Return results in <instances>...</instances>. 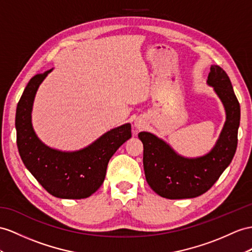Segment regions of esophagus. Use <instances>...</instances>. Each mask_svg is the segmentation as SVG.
I'll return each mask as SVG.
<instances>
[{
  "label": "esophagus",
  "mask_w": 252,
  "mask_h": 252,
  "mask_svg": "<svg viewBox=\"0 0 252 252\" xmlns=\"http://www.w3.org/2000/svg\"><path fill=\"white\" fill-rule=\"evenodd\" d=\"M146 124H147V121H146V119L144 117H138V118L135 119L134 126H136V128H138V130H140V128L145 127Z\"/></svg>",
  "instance_id": "1"
}]
</instances>
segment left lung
Returning a JSON list of instances; mask_svg holds the SVG:
<instances>
[{"instance_id": "1", "label": "left lung", "mask_w": 252, "mask_h": 252, "mask_svg": "<svg viewBox=\"0 0 252 252\" xmlns=\"http://www.w3.org/2000/svg\"><path fill=\"white\" fill-rule=\"evenodd\" d=\"M208 84L214 88L225 111V122L214 148L203 157L189 158L149 132H140L144 170L148 184L167 199L195 198L208 191L230 165L237 147L240 103L225 71L211 66Z\"/></svg>"}]
</instances>
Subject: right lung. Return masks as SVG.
<instances>
[{"instance_id":"add662e5","label":"right lung","mask_w":252,"mask_h":252,"mask_svg":"<svg viewBox=\"0 0 252 252\" xmlns=\"http://www.w3.org/2000/svg\"><path fill=\"white\" fill-rule=\"evenodd\" d=\"M51 71L32 77L18 102L16 130L19 154L25 167L52 196L87 198L104 181L107 164L114 153L131 138V125L112 128L79 151H60L44 145L32 126V108L38 87Z\"/></svg>"}]
</instances>
